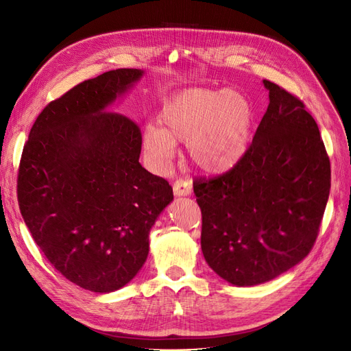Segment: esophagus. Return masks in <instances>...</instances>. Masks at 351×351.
<instances>
[{"label":"esophagus","instance_id":"obj_1","mask_svg":"<svg viewBox=\"0 0 351 351\" xmlns=\"http://www.w3.org/2000/svg\"><path fill=\"white\" fill-rule=\"evenodd\" d=\"M173 191L176 195H189L191 193V182L184 178H178L173 184Z\"/></svg>","mask_w":351,"mask_h":351}]
</instances>
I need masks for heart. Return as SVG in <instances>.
Segmentation results:
<instances>
[{
  "instance_id": "b5f03b06",
  "label": "heart",
  "mask_w": 351,
  "mask_h": 351,
  "mask_svg": "<svg viewBox=\"0 0 351 351\" xmlns=\"http://www.w3.org/2000/svg\"><path fill=\"white\" fill-rule=\"evenodd\" d=\"M160 125H149L144 132V145L156 158L170 160L176 144L189 143V156L198 170L221 174L245 153L252 107L236 91L186 90L165 103Z\"/></svg>"
}]
</instances>
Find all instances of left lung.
<instances>
[{"label": "left lung", "mask_w": 351, "mask_h": 351, "mask_svg": "<svg viewBox=\"0 0 351 351\" xmlns=\"http://www.w3.org/2000/svg\"><path fill=\"white\" fill-rule=\"evenodd\" d=\"M263 82L270 103L243 158L193 182L204 258L234 286L260 285L302 261L330 194V158L310 111L294 94Z\"/></svg>", "instance_id": "8db88e82"}]
</instances>
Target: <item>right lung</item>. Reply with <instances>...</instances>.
<instances>
[{"mask_svg": "<svg viewBox=\"0 0 351 351\" xmlns=\"http://www.w3.org/2000/svg\"><path fill=\"white\" fill-rule=\"evenodd\" d=\"M141 75L107 71L48 103L20 160L16 195L32 239L66 280L95 293L138 273L149 228L173 199L169 181L138 162L140 125L106 111Z\"/></svg>", "mask_w": 351, "mask_h": 351, "instance_id": "add662e5", "label": "right lung"}]
</instances>
